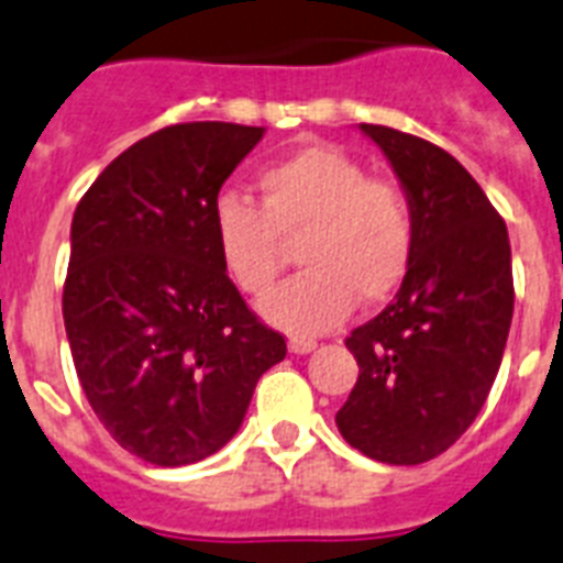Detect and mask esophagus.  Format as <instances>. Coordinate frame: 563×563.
Instances as JSON below:
<instances>
[{
    "label": "esophagus",
    "instance_id": "obj_1",
    "mask_svg": "<svg viewBox=\"0 0 563 563\" xmlns=\"http://www.w3.org/2000/svg\"><path fill=\"white\" fill-rule=\"evenodd\" d=\"M314 346H318V344H314L312 338H291V341H289V350H291V353H295V355L312 353Z\"/></svg>",
    "mask_w": 563,
    "mask_h": 563
}]
</instances>
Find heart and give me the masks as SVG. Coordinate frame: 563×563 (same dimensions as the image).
<instances>
[{"label":"heart","mask_w":563,"mask_h":563,"mask_svg":"<svg viewBox=\"0 0 563 563\" xmlns=\"http://www.w3.org/2000/svg\"><path fill=\"white\" fill-rule=\"evenodd\" d=\"M263 208L240 194L213 199V242L236 289L266 295L286 245L306 268L268 295L260 312L291 335H321L355 309L399 289L413 260V208L396 181L373 178L353 155L303 147L260 173Z\"/></svg>","instance_id":"1"}]
</instances>
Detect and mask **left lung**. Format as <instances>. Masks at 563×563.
I'll return each instance as SVG.
<instances>
[{"instance_id":"1","label":"left lung","mask_w":563,"mask_h":563,"mask_svg":"<svg viewBox=\"0 0 563 563\" xmlns=\"http://www.w3.org/2000/svg\"><path fill=\"white\" fill-rule=\"evenodd\" d=\"M413 208V260L396 300L353 329L358 382L338 431L369 460L419 465L454 445L495 385L515 312L509 231L454 155L361 123Z\"/></svg>"}]
</instances>
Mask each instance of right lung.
I'll use <instances>...</instances> for the list:
<instances>
[{"mask_svg": "<svg viewBox=\"0 0 563 563\" xmlns=\"http://www.w3.org/2000/svg\"><path fill=\"white\" fill-rule=\"evenodd\" d=\"M263 126L194 121L123 150L71 219L63 321L77 378L112 440L176 468L240 431L286 338L219 263L213 199Z\"/></svg>", "mask_w": 563, "mask_h": 563, "instance_id": "obj_1", "label": "right lung"}]
</instances>
